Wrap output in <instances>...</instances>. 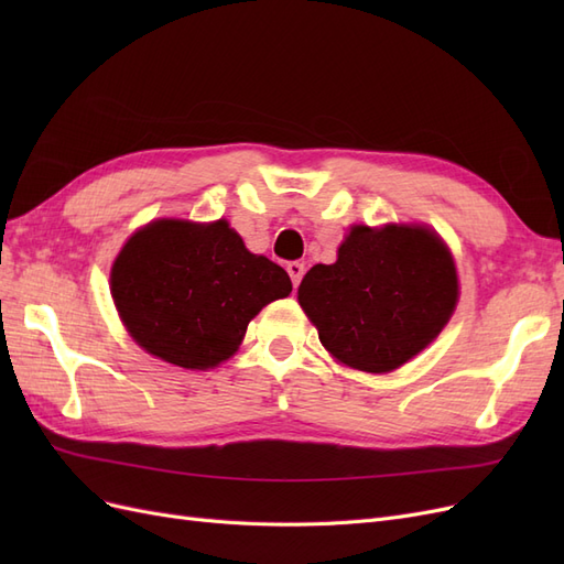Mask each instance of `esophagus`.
<instances>
[{"mask_svg":"<svg viewBox=\"0 0 564 564\" xmlns=\"http://www.w3.org/2000/svg\"><path fill=\"white\" fill-rule=\"evenodd\" d=\"M286 272H289V278H292V284H294V286H299V284H301V278H303V272H305V268H303V263L292 261V263H286Z\"/></svg>","mask_w":564,"mask_h":564,"instance_id":"esophagus-1","label":"esophagus"}]
</instances>
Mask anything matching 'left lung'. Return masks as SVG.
<instances>
[{
    "label": "left lung",
    "mask_w": 564,
    "mask_h": 564,
    "mask_svg": "<svg viewBox=\"0 0 564 564\" xmlns=\"http://www.w3.org/2000/svg\"><path fill=\"white\" fill-rule=\"evenodd\" d=\"M458 301L447 245L425 226H352L332 265H313L299 303L340 365L386 373L445 329Z\"/></svg>",
    "instance_id": "1"
}]
</instances>
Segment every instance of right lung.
Returning <instances> with one entry per match:
<instances>
[{"label": "right lung", "instance_id": "add662e5", "mask_svg": "<svg viewBox=\"0 0 564 564\" xmlns=\"http://www.w3.org/2000/svg\"><path fill=\"white\" fill-rule=\"evenodd\" d=\"M110 292L143 350L183 369H212L240 348L263 305L289 296L292 280L251 253L224 218H160L119 251Z\"/></svg>", "mask_w": 564, "mask_h": 564}]
</instances>
